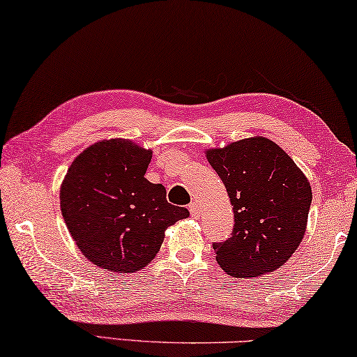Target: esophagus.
<instances>
[{"mask_svg": "<svg viewBox=\"0 0 357 357\" xmlns=\"http://www.w3.org/2000/svg\"><path fill=\"white\" fill-rule=\"evenodd\" d=\"M189 211H190V214H192V218H200V206L197 205L195 202H192L190 205H189Z\"/></svg>", "mask_w": 357, "mask_h": 357, "instance_id": "esophagus-1", "label": "esophagus"}]
</instances>
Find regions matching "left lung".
<instances>
[{
    "label": "left lung",
    "instance_id": "left-lung-1",
    "mask_svg": "<svg viewBox=\"0 0 357 357\" xmlns=\"http://www.w3.org/2000/svg\"><path fill=\"white\" fill-rule=\"evenodd\" d=\"M234 206L230 238L213 243L219 267L235 278H254L280 268L303 238L311 205L308 179L278 144L248 138L209 149Z\"/></svg>",
    "mask_w": 357,
    "mask_h": 357
}]
</instances>
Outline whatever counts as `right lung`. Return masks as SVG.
<instances>
[{"label":"right lung","mask_w":357,"mask_h":357,"mask_svg":"<svg viewBox=\"0 0 357 357\" xmlns=\"http://www.w3.org/2000/svg\"><path fill=\"white\" fill-rule=\"evenodd\" d=\"M152 152L127 139L90 146L68 168L60 189L61 214L90 262L117 273L146 267L165 230L189 216L167 202L162 184L144 178Z\"/></svg>","instance_id":"1"}]
</instances>
